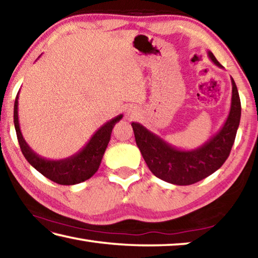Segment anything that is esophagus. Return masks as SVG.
I'll return each instance as SVG.
<instances>
[{
	"mask_svg": "<svg viewBox=\"0 0 258 258\" xmlns=\"http://www.w3.org/2000/svg\"><path fill=\"white\" fill-rule=\"evenodd\" d=\"M126 115H127V117L130 119H132V118H134V117H137L138 116V111H137V109L135 108H128L127 109V111H126Z\"/></svg>",
	"mask_w": 258,
	"mask_h": 258,
	"instance_id": "esophagus-1",
	"label": "esophagus"
}]
</instances>
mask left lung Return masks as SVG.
Masks as SVG:
<instances>
[{
  "mask_svg": "<svg viewBox=\"0 0 258 258\" xmlns=\"http://www.w3.org/2000/svg\"><path fill=\"white\" fill-rule=\"evenodd\" d=\"M208 56L223 68L211 51ZM232 83V98L228 118L218 132L194 150L177 149L140 123H132L135 142L148 167L160 180L176 185H189L206 178L225 163L234 143L241 116V103L237 85Z\"/></svg>",
  "mask_w": 258,
  "mask_h": 258,
  "instance_id": "left-lung-1",
  "label": "left lung"
}]
</instances>
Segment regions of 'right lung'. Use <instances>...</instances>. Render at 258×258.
<instances>
[{
  "mask_svg": "<svg viewBox=\"0 0 258 258\" xmlns=\"http://www.w3.org/2000/svg\"><path fill=\"white\" fill-rule=\"evenodd\" d=\"M18 99L19 92L17 94L14 109L15 128L21 152L28 163L42 175L62 185L77 184V183L84 182L89 180L91 176H93L99 169L100 164H101L104 151H106L108 143L110 141L113 126L123 118V115H118L115 118L107 121L106 124H103L92 135V138L90 139L85 147L77 154L64 159L51 160L37 155L25 141L19 126Z\"/></svg>",
  "mask_w": 258,
  "mask_h": 258,
  "instance_id": "obj_1",
  "label": "right lung"
}]
</instances>
